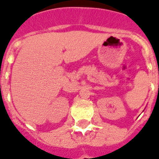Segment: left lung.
<instances>
[{
	"label": "left lung",
	"mask_w": 159,
	"mask_h": 159,
	"mask_svg": "<svg viewBox=\"0 0 159 159\" xmlns=\"http://www.w3.org/2000/svg\"><path fill=\"white\" fill-rule=\"evenodd\" d=\"M158 86H159V85H158Z\"/></svg>",
	"instance_id": "8db88e82"
}]
</instances>
